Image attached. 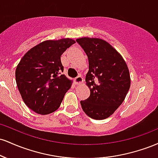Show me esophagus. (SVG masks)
Returning <instances> with one entry per match:
<instances>
[{
    "label": "esophagus",
    "mask_w": 158,
    "mask_h": 158,
    "mask_svg": "<svg viewBox=\"0 0 158 158\" xmlns=\"http://www.w3.org/2000/svg\"><path fill=\"white\" fill-rule=\"evenodd\" d=\"M75 82L77 85H81L83 83V79L81 78V76H78V77L75 79Z\"/></svg>",
    "instance_id": "obj_1"
}]
</instances>
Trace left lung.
I'll use <instances>...</instances> for the list:
<instances>
[{"label":"left lung","mask_w":158,"mask_h":158,"mask_svg":"<svg viewBox=\"0 0 158 158\" xmlns=\"http://www.w3.org/2000/svg\"><path fill=\"white\" fill-rule=\"evenodd\" d=\"M88 58L85 81L90 97L81 101L82 110L94 119L109 117L122 104L131 85L129 70L121 54L102 39H77Z\"/></svg>","instance_id":"8db88e82"}]
</instances>
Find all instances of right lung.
I'll list each match as a JSON object with an SVG mask.
<instances>
[{
  "label": "right lung",
  "mask_w": 158,
  "mask_h": 158,
  "mask_svg": "<svg viewBox=\"0 0 158 158\" xmlns=\"http://www.w3.org/2000/svg\"><path fill=\"white\" fill-rule=\"evenodd\" d=\"M75 40H46L28 50L15 70V80L23 101L35 113L46 115L60 106L73 84L64 74L61 56Z\"/></svg>",
  "instance_id": "1"
}]
</instances>
